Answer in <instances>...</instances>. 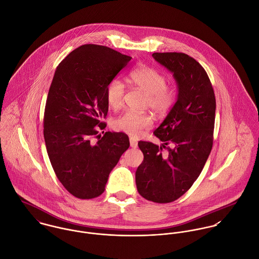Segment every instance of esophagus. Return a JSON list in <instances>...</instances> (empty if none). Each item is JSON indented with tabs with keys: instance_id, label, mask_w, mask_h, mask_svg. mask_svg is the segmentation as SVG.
Masks as SVG:
<instances>
[{
	"instance_id": "esophagus-1",
	"label": "esophagus",
	"mask_w": 259,
	"mask_h": 259,
	"mask_svg": "<svg viewBox=\"0 0 259 259\" xmlns=\"http://www.w3.org/2000/svg\"><path fill=\"white\" fill-rule=\"evenodd\" d=\"M130 146L132 148H136L138 146V142L133 137H130Z\"/></svg>"
}]
</instances>
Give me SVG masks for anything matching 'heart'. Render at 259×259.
Masks as SVG:
<instances>
[{
    "label": "heart",
    "instance_id": "heart-1",
    "mask_svg": "<svg viewBox=\"0 0 259 259\" xmlns=\"http://www.w3.org/2000/svg\"><path fill=\"white\" fill-rule=\"evenodd\" d=\"M129 81L146 93L145 105L158 115L167 113L175 102L174 88L166 84V76L154 67L142 66L133 70L129 74ZM124 94L125 87L120 80L113 79L107 85L106 99L112 108H118L123 104ZM152 124L153 119L149 114L130 110L125 111L113 122L116 130L133 136L140 134L142 130L149 128Z\"/></svg>",
    "mask_w": 259,
    "mask_h": 259
}]
</instances>
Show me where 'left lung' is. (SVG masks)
I'll use <instances>...</instances> for the list:
<instances>
[{
	"instance_id": "1",
	"label": "left lung",
	"mask_w": 259,
	"mask_h": 259,
	"mask_svg": "<svg viewBox=\"0 0 259 259\" xmlns=\"http://www.w3.org/2000/svg\"><path fill=\"white\" fill-rule=\"evenodd\" d=\"M178 86L176 103L154 131L162 141H139L144 159L136 170L139 194L168 203L181 197L200 175L213 145L216 101L204 68L184 53H153Z\"/></svg>"
}]
</instances>
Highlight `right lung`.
<instances>
[{
    "mask_svg": "<svg viewBox=\"0 0 259 259\" xmlns=\"http://www.w3.org/2000/svg\"><path fill=\"white\" fill-rule=\"evenodd\" d=\"M132 58L111 48L86 44L57 67L49 89L44 138L50 162L62 185L75 197L101 195L108 177L129 148L123 132L98 135L106 123V88ZM93 137L99 138L92 144Z\"/></svg>",
    "mask_w": 259,
    "mask_h": 259,
    "instance_id": "add662e5",
    "label": "right lung"
}]
</instances>
